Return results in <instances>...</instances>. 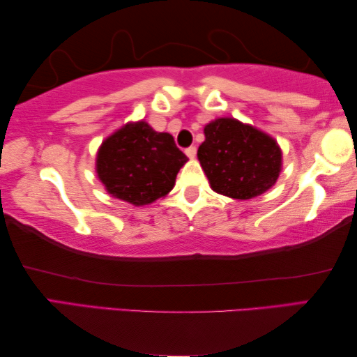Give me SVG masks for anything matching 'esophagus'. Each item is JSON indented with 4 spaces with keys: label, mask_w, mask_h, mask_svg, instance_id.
Masks as SVG:
<instances>
[{
    "label": "esophagus",
    "mask_w": 357,
    "mask_h": 357,
    "mask_svg": "<svg viewBox=\"0 0 357 357\" xmlns=\"http://www.w3.org/2000/svg\"><path fill=\"white\" fill-rule=\"evenodd\" d=\"M196 147H188V149H186L185 150V153H186V156H188V158H191V160H192V158H195L196 156Z\"/></svg>",
    "instance_id": "esophagus-1"
}]
</instances>
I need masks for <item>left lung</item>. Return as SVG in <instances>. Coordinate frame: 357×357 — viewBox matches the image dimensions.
I'll list each match as a JSON object with an SVG mask.
<instances>
[{
    "instance_id": "8db88e82",
    "label": "left lung",
    "mask_w": 357,
    "mask_h": 357,
    "mask_svg": "<svg viewBox=\"0 0 357 357\" xmlns=\"http://www.w3.org/2000/svg\"><path fill=\"white\" fill-rule=\"evenodd\" d=\"M197 158L213 191L232 199H251L275 185L282 150L266 132L234 119H217L204 128Z\"/></svg>"
}]
</instances>
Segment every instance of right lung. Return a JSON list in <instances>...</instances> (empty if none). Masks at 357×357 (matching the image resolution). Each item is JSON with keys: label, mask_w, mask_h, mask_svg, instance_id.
<instances>
[{"label": "right lung", "mask_w": 357, "mask_h": 357, "mask_svg": "<svg viewBox=\"0 0 357 357\" xmlns=\"http://www.w3.org/2000/svg\"><path fill=\"white\" fill-rule=\"evenodd\" d=\"M188 158L169 132H156L145 121L128 123L104 140L96 172L114 197L145 206L166 196Z\"/></svg>", "instance_id": "right-lung-1"}]
</instances>
